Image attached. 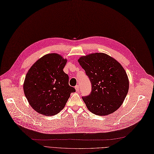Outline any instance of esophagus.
I'll return each mask as SVG.
<instances>
[{"mask_svg":"<svg viewBox=\"0 0 154 154\" xmlns=\"http://www.w3.org/2000/svg\"><path fill=\"white\" fill-rule=\"evenodd\" d=\"M75 90H76V92H78L79 90V87L78 85H76L75 86Z\"/></svg>","mask_w":154,"mask_h":154,"instance_id":"esophagus-1","label":"esophagus"}]
</instances>
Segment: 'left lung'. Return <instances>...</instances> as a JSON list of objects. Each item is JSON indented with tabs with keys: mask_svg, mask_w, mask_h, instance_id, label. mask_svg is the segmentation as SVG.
Instances as JSON below:
<instances>
[{
	"mask_svg": "<svg viewBox=\"0 0 154 154\" xmlns=\"http://www.w3.org/2000/svg\"><path fill=\"white\" fill-rule=\"evenodd\" d=\"M78 61L92 84L91 94L82 97L88 109L100 116L115 112L122 104L129 91V78L124 68L104 53L82 56Z\"/></svg>",
	"mask_w": 154,
	"mask_h": 154,
	"instance_id": "8db88e82",
	"label": "left lung"
}]
</instances>
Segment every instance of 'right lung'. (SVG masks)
<instances>
[{"mask_svg":"<svg viewBox=\"0 0 154 154\" xmlns=\"http://www.w3.org/2000/svg\"><path fill=\"white\" fill-rule=\"evenodd\" d=\"M67 59L49 54L37 60L26 73L23 91L30 106L37 112L51 116L64 108L75 88L69 85V76L63 71Z\"/></svg>","mask_w":154,"mask_h":154,"instance_id":"right-lung-1","label":"right lung"}]
</instances>
